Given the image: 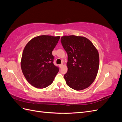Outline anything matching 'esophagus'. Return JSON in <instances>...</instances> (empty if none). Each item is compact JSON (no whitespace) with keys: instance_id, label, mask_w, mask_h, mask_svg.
<instances>
[{"instance_id":"esophagus-1","label":"esophagus","mask_w":122,"mask_h":122,"mask_svg":"<svg viewBox=\"0 0 122 122\" xmlns=\"http://www.w3.org/2000/svg\"><path fill=\"white\" fill-rule=\"evenodd\" d=\"M63 66H64V65L62 64H61V65H60V67L61 68L62 67H63Z\"/></svg>"}]
</instances>
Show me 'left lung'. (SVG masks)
I'll return each instance as SVG.
<instances>
[{"label":"left lung","instance_id":"1","mask_svg":"<svg viewBox=\"0 0 122 122\" xmlns=\"http://www.w3.org/2000/svg\"><path fill=\"white\" fill-rule=\"evenodd\" d=\"M61 42L68 54V71L64 75L66 83L76 91L89 87L98 72V50L84 36H64L61 38Z\"/></svg>","mask_w":122,"mask_h":122}]
</instances>
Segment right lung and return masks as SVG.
<instances>
[{
    "instance_id": "obj_1",
    "label": "right lung",
    "mask_w": 122,
    "mask_h": 122,
    "mask_svg": "<svg viewBox=\"0 0 122 122\" xmlns=\"http://www.w3.org/2000/svg\"><path fill=\"white\" fill-rule=\"evenodd\" d=\"M60 39V36H37L25 46L21 60V70L33 86L44 88L53 82L59 70L53 63L52 52Z\"/></svg>"
}]
</instances>
